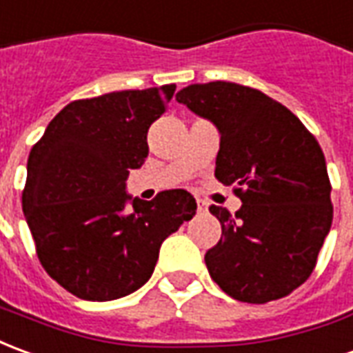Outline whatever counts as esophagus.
Segmentation results:
<instances>
[{
  "instance_id": "1",
  "label": "esophagus",
  "mask_w": 353,
  "mask_h": 353,
  "mask_svg": "<svg viewBox=\"0 0 353 353\" xmlns=\"http://www.w3.org/2000/svg\"><path fill=\"white\" fill-rule=\"evenodd\" d=\"M197 211H207V201H203V199H197Z\"/></svg>"
}]
</instances>
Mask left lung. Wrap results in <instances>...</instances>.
Here are the masks:
<instances>
[{"label": "left lung", "instance_id": "left-lung-1", "mask_svg": "<svg viewBox=\"0 0 353 353\" xmlns=\"http://www.w3.org/2000/svg\"><path fill=\"white\" fill-rule=\"evenodd\" d=\"M176 102L216 127L214 176L241 197L234 216L209 207L224 234L205 252L212 281L251 304L287 296L310 277L331 230V182L319 144L291 110L251 87L194 83L176 92Z\"/></svg>", "mask_w": 353, "mask_h": 353}]
</instances>
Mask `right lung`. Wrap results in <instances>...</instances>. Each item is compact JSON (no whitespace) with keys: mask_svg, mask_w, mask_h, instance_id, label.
<instances>
[{"mask_svg":"<svg viewBox=\"0 0 353 353\" xmlns=\"http://www.w3.org/2000/svg\"><path fill=\"white\" fill-rule=\"evenodd\" d=\"M176 85L70 102L32 148L22 211L45 272L83 301H116L148 281L159 249L196 214L186 190L152 201L127 192L148 129Z\"/></svg>","mask_w":353,"mask_h":353,"instance_id":"obj_1","label":"right lung"}]
</instances>
